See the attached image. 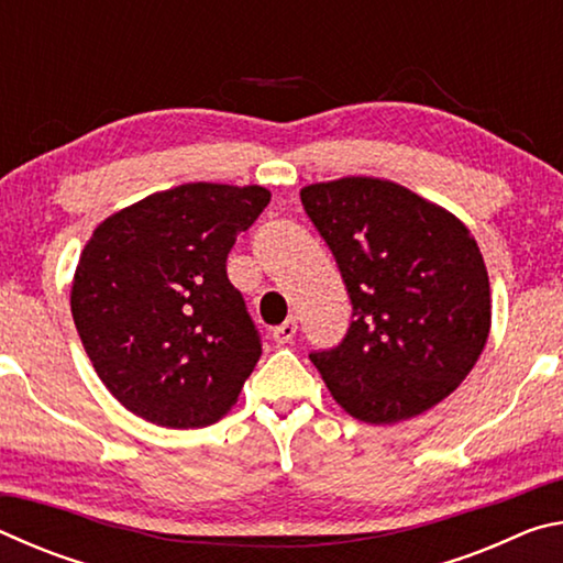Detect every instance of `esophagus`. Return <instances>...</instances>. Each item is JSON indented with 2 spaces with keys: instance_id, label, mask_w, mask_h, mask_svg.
I'll use <instances>...</instances> for the list:
<instances>
[{
  "instance_id": "1",
  "label": "esophagus",
  "mask_w": 563,
  "mask_h": 563,
  "mask_svg": "<svg viewBox=\"0 0 563 563\" xmlns=\"http://www.w3.org/2000/svg\"><path fill=\"white\" fill-rule=\"evenodd\" d=\"M295 332H298V320H295V318L285 320L283 325H278V328H273L275 345H288V342L295 338Z\"/></svg>"
}]
</instances>
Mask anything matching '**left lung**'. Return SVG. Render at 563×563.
Segmentation results:
<instances>
[{"label":"left lung","instance_id":"8db88e82","mask_svg":"<svg viewBox=\"0 0 563 563\" xmlns=\"http://www.w3.org/2000/svg\"><path fill=\"white\" fill-rule=\"evenodd\" d=\"M352 302L340 345L312 365L352 417L395 424L442 402L492 328L489 275L466 225L412 190L350 176L300 190Z\"/></svg>","mask_w":563,"mask_h":563}]
</instances>
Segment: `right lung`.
<instances>
[{"instance_id": "obj_1", "label": "right lung", "mask_w": 563, "mask_h": 563, "mask_svg": "<svg viewBox=\"0 0 563 563\" xmlns=\"http://www.w3.org/2000/svg\"><path fill=\"white\" fill-rule=\"evenodd\" d=\"M268 203L263 186L184 184L93 231L74 273L71 316L101 383L129 412L196 430L235 405L263 347L225 261Z\"/></svg>"}]
</instances>
